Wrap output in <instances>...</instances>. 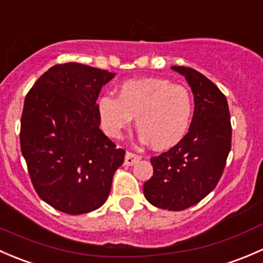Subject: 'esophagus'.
<instances>
[{
    "mask_svg": "<svg viewBox=\"0 0 263 263\" xmlns=\"http://www.w3.org/2000/svg\"><path fill=\"white\" fill-rule=\"evenodd\" d=\"M140 159H142V157H140L139 154L134 153V152H126L124 163H125L126 166H133V164H135L138 161H140Z\"/></svg>",
    "mask_w": 263,
    "mask_h": 263,
    "instance_id": "obj_1",
    "label": "esophagus"
}]
</instances>
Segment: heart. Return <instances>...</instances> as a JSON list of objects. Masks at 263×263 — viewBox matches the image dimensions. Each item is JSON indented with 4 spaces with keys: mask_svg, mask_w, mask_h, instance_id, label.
I'll return each mask as SVG.
<instances>
[{
    "mask_svg": "<svg viewBox=\"0 0 263 263\" xmlns=\"http://www.w3.org/2000/svg\"><path fill=\"white\" fill-rule=\"evenodd\" d=\"M96 107L102 128L110 137L120 138L135 116L140 138L157 149H168L190 128L194 100L186 86L167 78L144 77L123 82L118 97L104 95Z\"/></svg>",
    "mask_w": 263,
    "mask_h": 263,
    "instance_id": "1",
    "label": "heart"
}]
</instances>
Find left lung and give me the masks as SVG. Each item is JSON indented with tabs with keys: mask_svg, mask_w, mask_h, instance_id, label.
<instances>
[{
	"mask_svg": "<svg viewBox=\"0 0 263 263\" xmlns=\"http://www.w3.org/2000/svg\"><path fill=\"white\" fill-rule=\"evenodd\" d=\"M194 93L190 130L171 149L152 157L153 176L144 183L148 201L159 209L185 210L218 185L232 145L228 102L215 85L190 67L173 66Z\"/></svg>",
	"mask_w": 263,
	"mask_h": 263,
	"instance_id": "8db88e82",
	"label": "left lung"
}]
</instances>
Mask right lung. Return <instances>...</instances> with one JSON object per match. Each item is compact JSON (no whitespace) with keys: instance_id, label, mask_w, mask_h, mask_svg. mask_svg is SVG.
Segmentation results:
<instances>
[{"instance_id":"right-lung-1","label":"right lung","mask_w":263,"mask_h":263,"mask_svg":"<svg viewBox=\"0 0 263 263\" xmlns=\"http://www.w3.org/2000/svg\"><path fill=\"white\" fill-rule=\"evenodd\" d=\"M114 73L55 64L28 92L20 145L35 191L62 213L78 215L106 201L125 151L100 130L96 100Z\"/></svg>"}]
</instances>
